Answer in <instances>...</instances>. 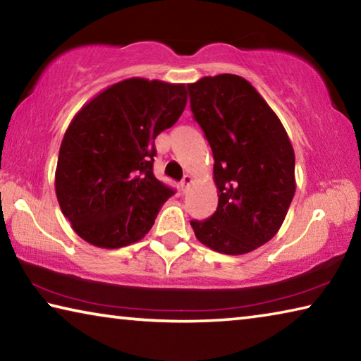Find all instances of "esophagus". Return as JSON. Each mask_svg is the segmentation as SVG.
Listing matches in <instances>:
<instances>
[{
  "label": "esophagus",
  "instance_id": "esophagus-1",
  "mask_svg": "<svg viewBox=\"0 0 361 361\" xmlns=\"http://www.w3.org/2000/svg\"><path fill=\"white\" fill-rule=\"evenodd\" d=\"M191 183H192V176L191 175L183 176V180H181V189H183V191H186V188L191 186Z\"/></svg>",
  "mask_w": 361,
  "mask_h": 361
}]
</instances>
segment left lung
Returning a JSON list of instances; mask_svg holds the SVG:
<instances>
[{"label":"left lung","instance_id":"obj_1","mask_svg":"<svg viewBox=\"0 0 361 361\" xmlns=\"http://www.w3.org/2000/svg\"><path fill=\"white\" fill-rule=\"evenodd\" d=\"M191 111L213 152L216 212L192 219L200 243L224 255L253 252L277 234L296 191L285 127L247 79L205 76L188 84Z\"/></svg>","mask_w":361,"mask_h":361}]
</instances>
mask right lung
Segmentation results:
<instances>
[{"label": "right lung", "mask_w": 361, "mask_h": 361, "mask_svg": "<svg viewBox=\"0 0 361 361\" xmlns=\"http://www.w3.org/2000/svg\"><path fill=\"white\" fill-rule=\"evenodd\" d=\"M186 102L185 84L130 78L79 109L60 145L56 194L81 239L121 248L148 234L175 194L152 173L154 138L178 121Z\"/></svg>", "instance_id": "obj_1"}]
</instances>
